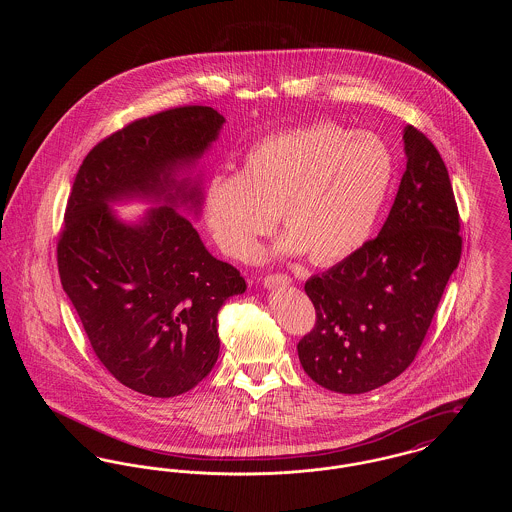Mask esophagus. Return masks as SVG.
I'll return each instance as SVG.
<instances>
[{"mask_svg": "<svg viewBox=\"0 0 512 512\" xmlns=\"http://www.w3.org/2000/svg\"><path fill=\"white\" fill-rule=\"evenodd\" d=\"M292 284V278L288 274H270L265 278V288L268 290H274L278 286H290Z\"/></svg>", "mask_w": 512, "mask_h": 512, "instance_id": "34e87169", "label": "esophagus"}]
</instances>
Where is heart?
<instances>
[{"label": "heart", "instance_id": "b5f03b06", "mask_svg": "<svg viewBox=\"0 0 512 512\" xmlns=\"http://www.w3.org/2000/svg\"><path fill=\"white\" fill-rule=\"evenodd\" d=\"M393 182L386 142L366 130L322 122L265 138L245 151L240 172L209 178L203 211L220 249L245 261L276 224L280 255L311 253L336 265L359 253Z\"/></svg>", "mask_w": 512, "mask_h": 512}]
</instances>
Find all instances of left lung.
<instances>
[{"mask_svg":"<svg viewBox=\"0 0 512 512\" xmlns=\"http://www.w3.org/2000/svg\"><path fill=\"white\" fill-rule=\"evenodd\" d=\"M403 144L407 169L378 236L305 284L317 324L297 353L326 390L366 393L411 365L461 261V222L445 163L414 126H405Z\"/></svg>","mask_w":512,"mask_h":512,"instance_id":"obj_1","label":"left lung"}]
</instances>
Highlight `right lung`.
<instances>
[{"instance_id": "obj_1", "label": "right lung", "mask_w": 512, "mask_h": 512, "mask_svg": "<svg viewBox=\"0 0 512 512\" xmlns=\"http://www.w3.org/2000/svg\"><path fill=\"white\" fill-rule=\"evenodd\" d=\"M222 124L203 105L130 122L86 155L67 203L57 244L63 290L101 365L149 397L186 393L211 372L219 309L247 288L180 213L201 209V178L186 172ZM132 198L158 207L124 223L110 205Z\"/></svg>"}]
</instances>
